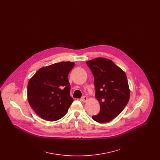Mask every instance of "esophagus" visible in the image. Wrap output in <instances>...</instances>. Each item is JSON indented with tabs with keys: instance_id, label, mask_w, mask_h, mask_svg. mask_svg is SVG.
<instances>
[{
	"instance_id": "34e87169",
	"label": "esophagus",
	"mask_w": 160,
	"mask_h": 160,
	"mask_svg": "<svg viewBox=\"0 0 160 160\" xmlns=\"http://www.w3.org/2000/svg\"><path fill=\"white\" fill-rule=\"evenodd\" d=\"M81 100H82V101L85 102L87 101L88 98H87V97H86V96H83V97H82V98H81Z\"/></svg>"
}]
</instances>
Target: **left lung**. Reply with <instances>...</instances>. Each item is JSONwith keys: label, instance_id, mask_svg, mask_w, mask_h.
<instances>
[{"label": "left lung", "instance_id": "1", "mask_svg": "<svg viewBox=\"0 0 160 160\" xmlns=\"http://www.w3.org/2000/svg\"><path fill=\"white\" fill-rule=\"evenodd\" d=\"M94 77L95 97L100 112L92 116L99 123L113 120L122 112L129 99V89L125 72L113 62L103 58L87 61Z\"/></svg>", "mask_w": 160, "mask_h": 160}]
</instances>
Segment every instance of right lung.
Here are the masks:
<instances>
[{"label":"right lung","mask_w":160,"mask_h":160,"mask_svg":"<svg viewBox=\"0 0 160 160\" xmlns=\"http://www.w3.org/2000/svg\"><path fill=\"white\" fill-rule=\"evenodd\" d=\"M75 63L62 62L38 69L28 84V99L42 119L56 121L63 117L73 102L69 95V72Z\"/></svg>","instance_id":"1"}]
</instances>
